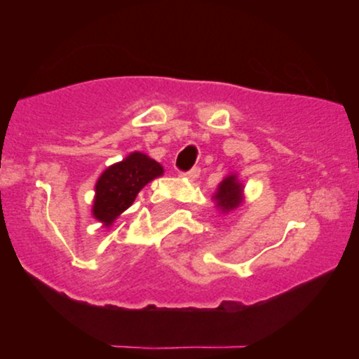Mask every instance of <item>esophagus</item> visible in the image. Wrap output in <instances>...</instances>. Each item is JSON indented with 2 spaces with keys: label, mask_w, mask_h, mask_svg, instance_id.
<instances>
[{
  "label": "esophagus",
  "mask_w": 359,
  "mask_h": 359,
  "mask_svg": "<svg viewBox=\"0 0 359 359\" xmlns=\"http://www.w3.org/2000/svg\"><path fill=\"white\" fill-rule=\"evenodd\" d=\"M199 174H201V168L199 167H194V168H191V170H187V172H180V177H185V179H189V180H196L197 177H199Z\"/></svg>",
  "instance_id": "34e87169"
}]
</instances>
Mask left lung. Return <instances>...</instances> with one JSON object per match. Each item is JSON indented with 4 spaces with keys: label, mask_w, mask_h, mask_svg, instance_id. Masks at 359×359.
Here are the masks:
<instances>
[{
    "label": "left lung",
    "mask_w": 359,
    "mask_h": 359,
    "mask_svg": "<svg viewBox=\"0 0 359 359\" xmlns=\"http://www.w3.org/2000/svg\"><path fill=\"white\" fill-rule=\"evenodd\" d=\"M212 199L221 212H231L243 203V184L236 175H228L217 187Z\"/></svg>",
    "instance_id": "obj_1"
}]
</instances>
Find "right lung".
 Returning <instances> with one entry per match:
<instances>
[{
	"mask_svg": "<svg viewBox=\"0 0 359 359\" xmlns=\"http://www.w3.org/2000/svg\"><path fill=\"white\" fill-rule=\"evenodd\" d=\"M160 175H163V167L158 162L140 151L130 154L123 162L106 168L97 179L93 216L109 226L133 204L138 192Z\"/></svg>",
	"mask_w": 359,
	"mask_h": 359,
	"instance_id": "1",
	"label": "right lung"
}]
</instances>
